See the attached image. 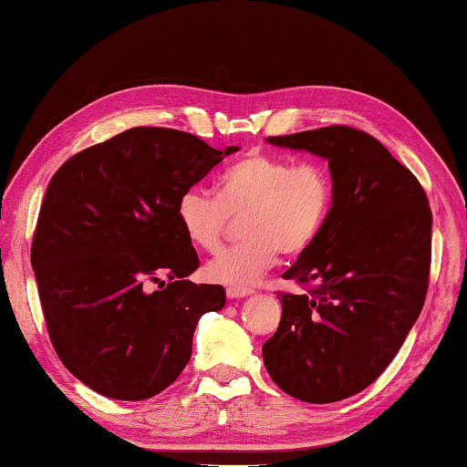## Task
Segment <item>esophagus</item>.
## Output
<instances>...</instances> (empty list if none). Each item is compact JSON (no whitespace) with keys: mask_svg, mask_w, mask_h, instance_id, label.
I'll use <instances>...</instances> for the list:
<instances>
[{"mask_svg":"<svg viewBox=\"0 0 467 467\" xmlns=\"http://www.w3.org/2000/svg\"><path fill=\"white\" fill-rule=\"evenodd\" d=\"M226 296L231 300H241V298H247V296H251V290H243V287H228Z\"/></svg>","mask_w":467,"mask_h":467,"instance_id":"1","label":"esophagus"}]
</instances>
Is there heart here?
<instances>
[{
	"instance_id": "b5f03b06",
	"label": "heart",
	"mask_w": 467,
	"mask_h": 467,
	"mask_svg": "<svg viewBox=\"0 0 467 467\" xmlns=\"http://www.w3.org/2000/svg\"><path fill=\"white\" fill-rule=\"evenodd\" d=\"M333 204V183L318 163L249 152L220 175L218 198L202 188L185 190L175 216L182 233L200 251H216L231 218H241L244 236L206 265L214 284L251 287L274 267L279 251L298 255L320 234Z\"/></svg>"
}]
</instances>
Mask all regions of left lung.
Here are the masks:
<instances>
[{"label":"left lung","instance_id":"left-lung-1","mask_svg":"<svg viewBox=\"0 0 467 467\" xmlns=\"http://www.w3.org/2000/svg\"><path fill=\"white\" fill-rule=\"evenodd\" d=\"M267 142L327 159L333 204L317 241L284 274L315 287L282 296L263 363L285 394L337 402L366 389L417 322L433 216L417 177L366 132L328 126Z\"/></svg>","mask_w":467,"mask_h":467}]
</instances>
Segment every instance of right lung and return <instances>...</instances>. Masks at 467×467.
<instances>
[{
  "label": "right lung",
  "mask_w": 467,
  "mask_h": 467,
  "mask_svg": "<svg viewBox=\"0 0 467 467\" xmlns=\"http://www.w3.org/2000/svg\"><path fill=\"white\" fill-rule=\"evenodd\" d=\"M236 150L140 126L78 152L50 180L32 269L58 359L98 394L163 392L188 366L198 320L223 310V285L188 279L200 261L175 208Z\"/></svg>",
  "instance_id": "1"
}]
</instances>
